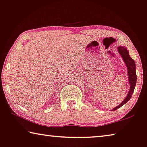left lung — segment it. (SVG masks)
<instances>
[{"label": "left lung", "instance_id": "left-lung-1", "mask_svg": "<svg viewBox=\"0 0 147 147\" xmlns=\"http://www.w3.org/2000/svg\"><path fill=\"white\" fill-rule=\"evenodd\" d=\"M118 51L121 55L127 67V71H128V78H129V82L130 84V89L129 91L127 97L125 98L123 101L121 102V104L119 106L115 107V108L112 109V111H115L116 109L121 108V106H123L125 104H126L129 100L131 99V96H132L133 92H134L135 85H136L137 82V74H136V66H135V63L134 60L129 56V52L127 49L125 47H118Z\"/></svg>", "mask_w": 147, "mask_h": 147}]
</instances>
